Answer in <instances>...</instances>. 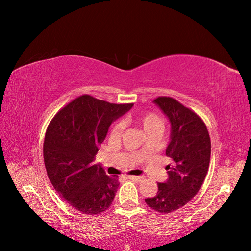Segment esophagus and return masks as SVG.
I'll return each instance as SVG.
<instances>
[{
    "instance_id": "esophagus-1",
    "label": "esophagus",
    "mask_w": 251,
    "mask_h": 251,
    "mask_svg": "<svg viewBox=\"0 0 251 251\" xmlns=\"http://www.w3.org/2000/svg\"><path fill=\"white\" fill-rule=\"evenodd\" d=\"M128 179H130L132 181H136V182H140V181L143 180V177H141V176H129Z\"/></svg>"
}]
</instances>
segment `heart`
<instances>
[{"label": "heart", "mask_w": 251, "mask_h": 251, "mask_svg": "<svg viewBox=\"0 0 251 251\" xmlns=\"http://www.w3.org/2000/svg\"><path fill=\"white\" fill-rule=\"evenodd\" d=\"M137 120L140 123V125L142 126L143 130L146 131V134L153 130H158V131L163 130L164 125L161 117L155 113H152V112H147V113L140 114L137 117ZM123 129H124V122L122 121L116 122L111 129V137L114 138V139L119 138L122 134ZM141 151H142V148L139 149V152Z\"/></svg>", "instance_id": "1"}]
</instances>
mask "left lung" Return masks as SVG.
Here are the masks:
<instances>
[{
  "label": "left lung",
  "instance_id": "1",
  "mask_svg": "<svg viewBox=\"0 0 251 251\" xmlns=\"http://www.w3.org/2000/svg\"><path fill=\"white\" fill-rule=\"evenodd\" d=\"M170 124L166 155L168 178L158 182L154 197L146 199L149 207L169 214L179 209L200 191L209 168L211 143L205 123L201 117L170 97H158L153 101Z\"/></svg>",
  "mask_w": 251,
  "mask_h": 251
}]
</instances>
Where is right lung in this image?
Masks as SVG:
<instances>
[{"label":"right lung","mask_w":251,"mask_h":251,"mask_svg":"<svg viewBox=\"0 0 251 251\" xmlns=\"http://www.w3.org/2000/svg\"><path fill=\"white\" fill-rule=\"evenodd\" d=\"M132 105L84 95L58 112L46 130L43 153L49 178L62 199L83 214H101L114 200L117 177H109L94 161L110 125Z\"/></svg>","instance_id":"1"}]
</instances>
